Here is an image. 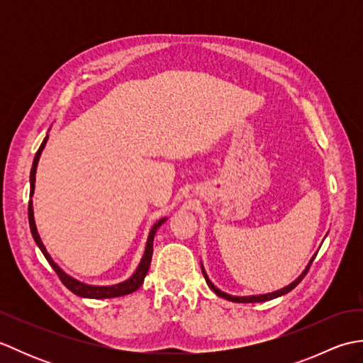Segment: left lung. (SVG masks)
<instances>
[{
	"label": "left lung",
	"instance_id": "obj_1",
	"mask_svg": "<svg viewBox=\"0 0 363 363\" xmlns=\"http://www.w3.org/2000/svg\"><path fill=\"white\" fill-rule=\"evenodd\" d=\"M315 259V257H313ZM313 259L311 260V264L307 265V268L304 269V273L301 274L298 279L295 281V282H291L290 285H287V287H284V289H281V290H277V291H273V293H268V295H260V296H246V298H238V296H230V295H228V293H223L221 290H218L217 287H215V285L209 281V277H207V274H206V272H204V268H203V265H201V269H203V274H204V277H206V282H207V285H209V287L217 293L218 296H221V298H225V299H228V301H233V303H262V301H269V299H273V298H277V296H282V295H285V293H289L290 290H293L296 287V285L304 279V276L307 274V272H309V268H311V265H312V262H313Z\"/></svg>",
	"mask_w": 363,
	"mask_h": 363
}]
</instances>
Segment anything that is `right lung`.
<instances>
[{"instance_id":"obj_1","label":"right lung","mask_w":363,"mask_h":363,"mask_svg":"<svg viewBox=\"0 0 363 363\" xmlns=\"http://www.w3.org/2000/svg\"><path fill=\"white\" fill-rule=\"evenodd\" d=\"M46 140H48V135H46L43 138V142L40 145V148H38V151L35 152V157H34V162H33V168H30V196L34 195V186H35V169H37V164H38V159H40V154L45 148L46 145ZM28 218H29V228H30V233H33V237L34 240L37 243L38 248H40V251L43 252V256L46 257V260H48V264L52 267L54 272H56V274L59 276V279L62 281V284L65 285V287L73 291L74 295L78 296H82V298H95V299H99V298H117V296H125V295H129V293H134L140 285L143 284V279L146 273H148L150 269V265H151V257H152V240H154V234H156L157 228L164 223L167 218H162L160 221H157L156 225L152 226L151 233H150V237H148V242H146V248H145V254L142 257V262L140 265H138L137 272L133 274V277H129L128 281L121 282V284H117V285H111V287H95V285H87V284H82L79 281L73 279V277L68 276L67 273H64L62 269H60L56 264H54V260L51 259V256L48 252H46L45 246L40 240V235H38L37 233V228H35V221H34V211H33V201H29V206H28Z\"/></svg>"}]
</instances>
